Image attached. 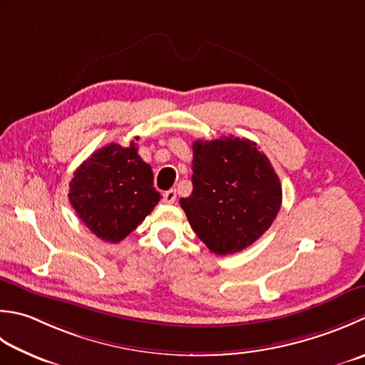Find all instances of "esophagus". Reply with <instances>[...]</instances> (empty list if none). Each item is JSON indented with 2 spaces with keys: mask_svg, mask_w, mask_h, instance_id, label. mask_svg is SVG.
Segmentation results:
<instances>
[{
  "mask_svg": "<svg viewBox=\"0 0 365 365\" xmlns=\"http://www.w3.org/2000/svg\"><path fill=\"white\" fill-rule=\"evenodd\" d=\"M163 201L166 204H174L177 201V192L175 190H169L163 195Z\"/></svg>",
  "mask_w": 365,
  "mask_h": 365,
  "instance_id": "34e87169",
  "label": "esophagus"
}]
</instances>
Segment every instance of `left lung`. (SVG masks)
<instances>
[{"mask_svg": "<svg viewBox=\"0 0 365 365\" xmlns=\"http://www.w3.org/2000/svg\"><path fill=\"white\" fill-rule=\"evenodd\" d=\"M191 169L192 191L180 207L212 253L242 252L274 223L282 207L280 178L253 140H196Z\"/></svg>", "mask_w": 365, "mask_h": 365, "instance_id": "left-lung-1", "label": "left lung"}]
</instances>
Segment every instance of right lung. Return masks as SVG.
Instances as JSON below:
<instances>
[{"mask_svg": "<svg viewBox=\"0 0 365 365\" xmlns=\"http://www.w3.org/2000/svg\"><path fill=\"white\" fill-rule=\"evenodd\" d=\"M68 196L85 226L110 244L131 234L161 199L152 168L142 161L134 142L128 147L109 144L91 153L76 169Z\"/></svg>", "mask_w": 365, "mask_h": 365, "instance_id": "1", "label": "right lung"}]
</instances>
